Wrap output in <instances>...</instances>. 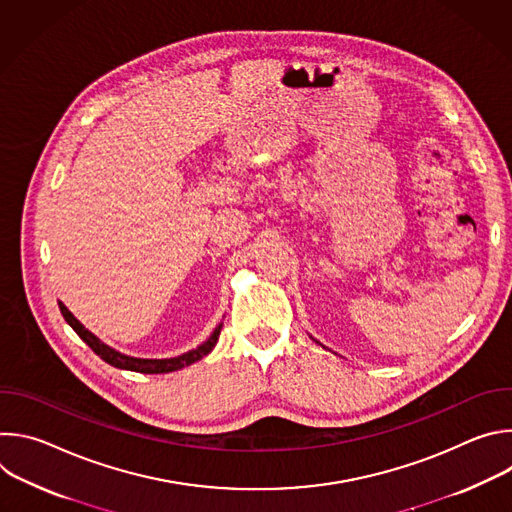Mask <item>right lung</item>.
<instances>
[{
    "instance_id": "1",
    "label": "right lung",
    "mask_w": 512,
    "mask_h": 512,
    "mask_svg": "<svg viewBox=\"0 0 512 512\" xmlns=\"http://www.w3.org/2000/svg\"><path fill=\"white\" fill-rule=\"evenodd\" d=\"M60 312H62L64 320L70 324V328L75 330V332L91 346V350H93L97 356H101L105 362H109L111 367L125 369V371H135V373H145V375L172 373V371L184 369V367H188V364L200 360L202 356H206V354L214 348V344H216V340H218V334H221V328H223V324H218V326L214 328V332L210 334V338H208L204 344H200L198 348H194V350H190V352H186V354H180V356H176V358H133V356L121 354V352L113 350L111 346L103 344L95 334H91L75 316H72V314L68 312V308H66L64 304H60Z\"/></svg>"
}]
</instances>
